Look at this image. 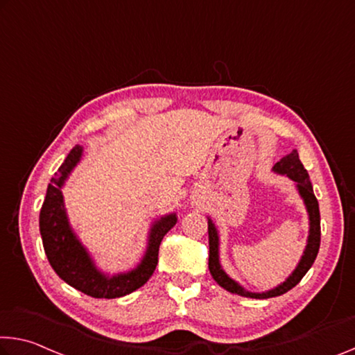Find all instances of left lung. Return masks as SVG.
Wrapping results in <instances>:
<instances>
[{"instance_id":"left-lung-1","label":"left lung","mask_w":355,"mask_h":355,"mask_svg":"<svg viewBox=\"0 0 355 355\" xmlns=\"http://www.w3.org/2000/svg\"><path fill=\"white\" fill-rule=\"evenodd\" d=\"M272 171L278 175H284L291 178L292 182L295 183L297 193L305 204L306 213H308V221H309V230H308V239H306V246L303 250V254L300 257L297 267L292 270V273L286 278L283 283L275 286L273 289L263 291V292H252L245 289L243 286L239 284L237 281L232 279L229 275L224 272L221 266V259H219V234L215 226V223L211 221V218L208 216V246H210V256H208V268H210V273L213 279L221 286V288L226 289L227 292H232V294H237L241 297H248V299H270V297H277L284 294V292L291 291L294 286L300 283V279L305 277L306 272L311 268L313 262L316 261V256L319 252V245H320V215H319V204L316 196H314V191L311 187V182H309V175L306 168L303 167L300 162L299 153L297 150H292L289 155L281 157V159L272 167Z\"/></svg>"}]
</instances>
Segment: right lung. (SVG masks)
<instances>
[{
  "mask_svg": "<svg viewBox=\"0 0 355 355\" xmlns=\"http://www.w3.org/2000/svg\"><path fill=\"white\" fill-rule=\"evenodd\" d=\"M82 156L83 147L76 145L50 180L39 215V232L50 266L64 283L94 299H118L142 288L153 275L159 245L164 235L177 224V213H167L151 223L147 250L136 267L115 275L103 272L87 246L77 237L64 207L63 187Z\"/></svg>",
  "mask_w": 355,
  "mask_h": 355,
  "instance_id": "1",
  "label": "right lung"
}]
</instances>
